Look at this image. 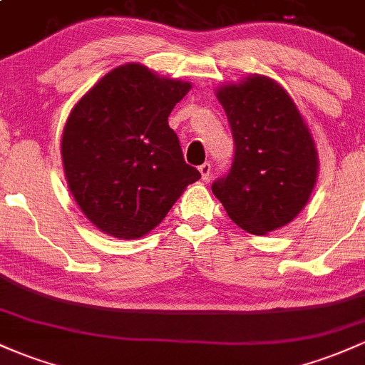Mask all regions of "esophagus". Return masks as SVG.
Returning <instances> with one entry per match:
<instances>
[{"label":"esophagus","mask_w":365,"mask_h":365,"mask_svg":"<svg viewBox=\"0 0 365 365\" xmlns=\"http://www.w3.org/2000/svg\"><path fill=\"white\" fill-rule=\"evenodd\" d=\"M198 170H200V174H202L203 181H209L210 172H212V165H210V163H203V165L198 167Z\"/></svg>","instance_id":"1"}]
</instances>
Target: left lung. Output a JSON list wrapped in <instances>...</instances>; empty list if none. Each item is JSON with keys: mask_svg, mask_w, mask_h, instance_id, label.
I'll use <instances>...</instances> for the list:
<instances>
[{"mask_svg": "<svg viewBox=\"0 0 365 365\" xmlns=\"http://www.w3.org/2000/svg\"><path fill=\"white\" fill-rule=\"evenodd\" d=\"M235 140L230 174L212 193L230 219L252 235L284 228L312 197L319 153L307 121L273 78L249 74L215 88Z\"/></svg>", "mask_w": 365, "mask_h": 365, "instance_id": "obj_1", "label": "left lung"}]
</instances>
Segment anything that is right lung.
<instances>
[{"label":"right lung","instance_id":"obj_1","mask_svg":"<svg viewBox=\"0 0 365 365\" xmlns=\"http://www.w3.org/2000/svg\"><path fill=\"white\" fill-rule=\"evenodd\" d=\"M190 88V81L128 62L74 104L62 132V165L74 202L97 230L123 240L144 237L200 179L168 127Z\"/></svg>","mask_w":365,"mask_h":365}]
</instances>
